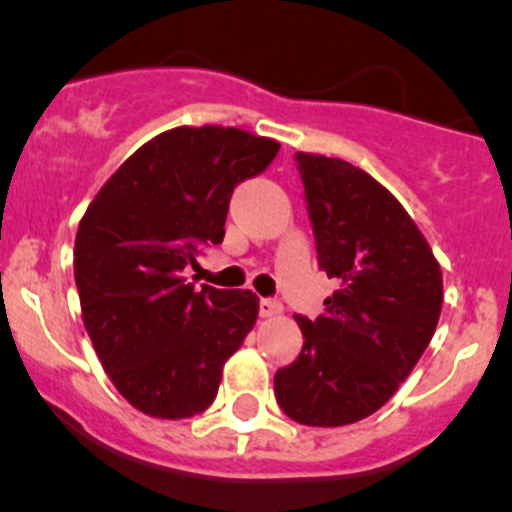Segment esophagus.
I'll return each instance as SVG.
<instances>
[{"mask_svg":"<svg viewBox=\"0 0 512 512\" xmlns=\"http://www.w3.org/2000/svg\"><path fill=\"white\" fill-rule=\"evenodd\" d=\"M258 313H261V318H276V315L283 313V305L278 303V300L263 298L261 303H258Z\"/></svg>","mask_w":512,"mask_h":512,"instance_id":"1","label":"esophagus"}]
</instances>
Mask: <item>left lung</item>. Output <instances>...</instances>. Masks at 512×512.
Segmentation results:
<instances>
[{"label": "left lung", "mask_w": 512, "mask_h": 512, "mask_svg": "<svg viewBox=\"0 0 512 512\" xmlns=\"http://www.w3.org/2000/svg\"><path fill=\"white\" fill-rule=\"evenodd\" d=\"M318 263L340 288L315 320L295 315L303 350L273 377L305 426H345L389 402L434 337L441 266L407 209L345 160L295 152Z\"/></svg>", "instance_id": "8db88e82"}]
</instances>
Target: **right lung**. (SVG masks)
Wrapping results in <instances>:
<instances>
[{
    "mask_svg": "<svg viewBox=\"0 0 512 512\" xmlns=\"http://www.w3.org/2000/svg\"><path fill=\"white\" fill-rule=\"evenodd\" d=\"M278 142L239 128H172L100 187L73 249L83 325L110 382L135 409L187 419L217 397L224 362L258 318L251 291L182 276L221 244L231 192L261 175Z\"/></svg>",
    "mask_w": 512,
    "mask_h": 512,
    "instance_id": "add662e5",
    "label": "right lung"
}]
</instances>
